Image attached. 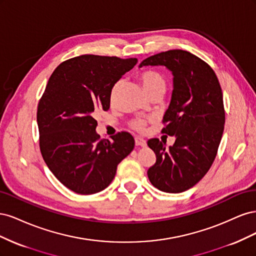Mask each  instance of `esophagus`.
<instances>
[{
	"instance_id": "1",
	"label": "esophagus",
	"mask_w": 256,
	"mask_h": 256,
	"mask_svg": "<svg viewBox=\"0 0 256 256\" xmlns=\"http://www.w3.org/2000/svg\"><path fill=\"white\" fill-rule=\"evenodd\" d=\"M134 141H136V146H141V147H145L146 146V141L144 138H140V136H136L134 138Z\"/></svg>"
}]
</instances>
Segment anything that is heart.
Returning a JSON list of instances; mask_svg holds the SVG:
<instances>
[{"instance_id": "obj_1", "label": "heart", "mask_w": 256, "mask_h": 256, "mask_svg": "<svg viewBox=\"0 0 256 256\" xmlns=\"http://www.w3.org/2000/svg\"><path fill=\"white\" fill-rule=\"evenodd\" d=\"M138 79H140L143 88L147 94H150V92H157V90H161L164 92L166 90V79L160 74H158L156 72H152V70L143 72L140 76H138ZM118 83L115 84V86L112 90V97L114 96V92H115L116 88H118ZM131 126H132V128H134L136 130L141 131L145 128V120H136L132 122Z\"/></svg>"}]
</instances>
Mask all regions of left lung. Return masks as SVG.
Masks as SVG:
<instances>
[{
    "label": "left lung",
    "instance_id": "1",
    "mask_svg": "<svg viewBox=\"0 0 256 256\" xmlns=\"http://www.w3.org/2000/svg\"><path fill=\"white\" fill-rule=\"evenodd\" d=\"M143 66H164L173 74L162 132L176 138L168 148L158 138L147 142L157 158L147 175L161 191L184 192L202 180L218 152L226 122L220 83L210 66L184 50L154 54L138 67Z\"/></svg>",
    "mask_w": 256,
    "mask_h": 256
}]
</instances>
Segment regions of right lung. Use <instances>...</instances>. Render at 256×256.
I'll return each mask as SVG.
<instances>
[{
	"label": "right lung",
	"instance_id": "right-lung-1",
	"mask_svg": "<svg viewBox=\"0 0 256 256\" xmlns=\"http://www.w3.org/2000/svg\"><path fill=\"white\" fill-rule=\"evenodd\" d=\"M136 63L132 58L76 56L58 65L46 86L37 109L40 152L54 176L78 194L106 189L134 150L128 132L100 140L94 116L109 110L114 84Z\"/></svg>",
	"mask_w": 256,
	"mask_h": 256
}]
</instances>
